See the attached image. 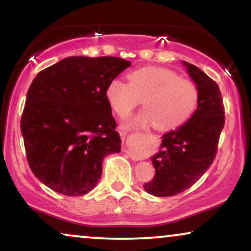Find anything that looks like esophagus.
I'll return each mask as SVG.
<instances>
[{
  "mask_svg": "<svg viewBox=\"0 0 251 251\" xmlns=\"http://www.w3.org/2000/svg\"><path fill=\"white\" fill-rule=\"evenodd\" d=\"M120 135H122L123 140H124V142H125V139H126V133H125V132H122V133H120Z\"/></svg>",
  "mask_w": 251,
  "mask_h": 251,
  "instance_id": "1",
  "label": "esophagus"
}]
</instances>
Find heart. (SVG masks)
Segmentation results:
<instances>
[{"instance_id":"obj_1","label":"heart","mask_w":251,"mask_h":251,"mask_svg":"<svg viewBox=\"0 0 251 251\" xmlns=\"http://www.w3.org/2000/svg\"><path fill=\"white\" fill-rule=\"evenodd\" d=\"M108 105L119 117H126L142 102L144 108L125 123V127H144L150 124L170 131L185 124L197 108L200 92L189 80L174 71L144 67L128 74V82L112 79L105 89Z\"/></svg>"}]
</instances>
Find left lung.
<instances>
[{"label":"left lung","instance_id":"left-lung-1","mask_svg":"<svg viewBox=\"0 0 251 251\" xmlns=\"http://www.w3.org/2000/svg\"><path fill=\"white\" fill-rule=\"evenodd\" d=\"M200 92L197 109L189 122L162 137L159 151L152 155L155 169L144 189L155 197L185 191L206 172L215 159L224 127V107L218 85L200 68L181 61Z\"/></svg>","mask_w":251,"mask_h":251}]
</instances>
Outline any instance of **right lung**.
Listing matches in <instances>:
<instances>
[{
    "label": "right lung",
    "mask_w": 251,
    "mask_h": 251,
    "mask_svg": "<svg viewBox=\"0 0 251 251\" xmlns=\"http://www.w3.org/2000/svg\"><path fill=\"white\" fill-rule=\"evenodd\" d=\"M129 66L120 57L70 56L33 80L21 132L31 171L53 191L87 194L101 177L103 158L120 152L105 89Z\"/></svg>",
    "instance_id": "obj_1"
}]
</instances>
